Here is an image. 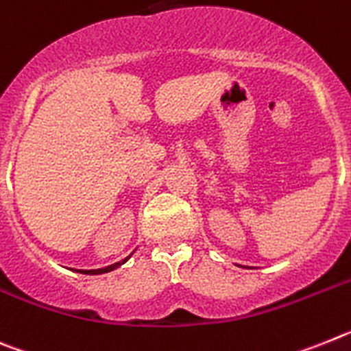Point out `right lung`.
<instances>
[{
  "instance_id": "obj_1",
  "label": "right lung",
  "mask_w": 351,
  "mask_h": 351,
  "mask_svg": "<svg viewBox=\"0 0 351 351\" xmlns=\"http://www.w3.org/2000/svg\"><path fill=\"white\" fill-rule=\"evenodd\" d=\"M129 258H130V256H129ZM129 258H125L123 261H118V263H114V265H109V267H106V268H97V270H77V272H81V274H90V276H95V274L111 272V270H114V268H118V267H120V265H123L125 261L129 260Z\"/></svg>"
}]
</instances>
